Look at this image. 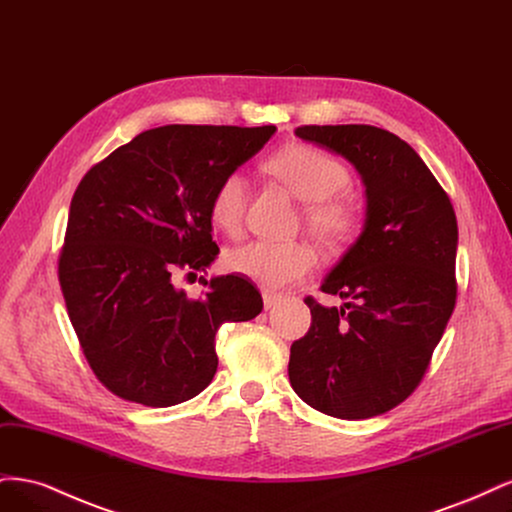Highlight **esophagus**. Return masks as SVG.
<instances>
[{"label": "esophagus", "mask_w": 512, "mask_h": 512, "mask_svg": "<svg viewBox=\"0 0 512 512\" xmlns=\"http://www.w3.org/2000/svg\"><path fill=\"white\" fill-rule=\"evenodd\" d=\"M280 301H282V294L271 292V290H265V292H262V303H265V309L275 307V305L280 303Z\"/></svg>", "instance_id": "esophagus-1"}]
</instances>
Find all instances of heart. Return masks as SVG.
<instances>
[{
  "instance_id": "b5f03b06",
  "label": "heart",
  "mask_w": 512,
  "mask_h": 512,
  "mask_svg": "<svg viewBox=\"0 0 512 512\" xmlns=\"http://www.w3.org/2000/svg\"><path fill=\"white\" fill-rule=\"evenodd\" d=\"M267 170L286 188L301 198L305 222L314 235L329 243H344L359 222V211L348 196L350 173L331 153L309 147L290 145L267 162ZM247 200V181L241 173H228L211 194L209 218L226 235H237L243 224ZM316 265V252L303 241H247L226 254V267L262 288L277 290L305 277Z\"/></svg>"
}]
</instances>
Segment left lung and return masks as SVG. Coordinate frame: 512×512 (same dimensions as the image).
Wrapping results in <instances>:
<instances>
[{
	"label": "left lung",
	"instance_id": "1",
	"mask_svg": "<svg viewBox=\"0 0 512 512\" xmlns=\"http://www.w3.org/2000/svg\"><path fill=\"white\" fill-rule=\"evenodd\" d=\"M301 141L346 158L365 185L359 239L307 297L312 327L290 346L288 376L307 406L371 418L421 382L457 299V218L442 185L399 136L374 126H303Z\"/></svg>",
	"mask_w": 512,
	"mask_h": 512
}]
</instances>
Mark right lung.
I'll return each mask as SVG.
<instances>
[{"mask_svg":"<svg viewBox=\"0 0 512 512\" xmlns=\"http://www.w3.org/2000/svg\"><path fill=\"white\" fill-rule=\"evenodd\" d=\"M275 126H162L96 164L76 188L59 284L87 363L117 397L151 408L205 391L218 371L215 333L262 312L239 275L213 277L203 299L173 284L207 271L220 247L209 200Z\"/></svg>","mask_w":512,"mask_h":512,"instance_id":"obj_1","label":"right lung"}]
</instances>
